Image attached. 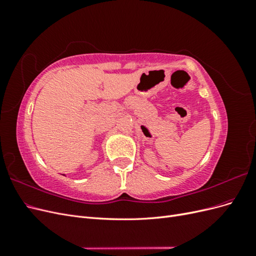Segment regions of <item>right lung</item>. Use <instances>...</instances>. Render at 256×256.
I'll use <instances>...</instances> for the list:
<instances>
[{
  "instance_id": "right-lung-1",
  "label": "right lung",
  "mask_w": 256,
  "mask_h": 256,
  "mask_svg": "<svg viewBox=\"0 0 256 256\" xmlns=\"http://www.w3.org/2000/svg\"><path fill=\"white\" fill-rule=\"evenodd\" d=\"M63 175H64V174H63Z\"/></svg>"
}]
</instances>
